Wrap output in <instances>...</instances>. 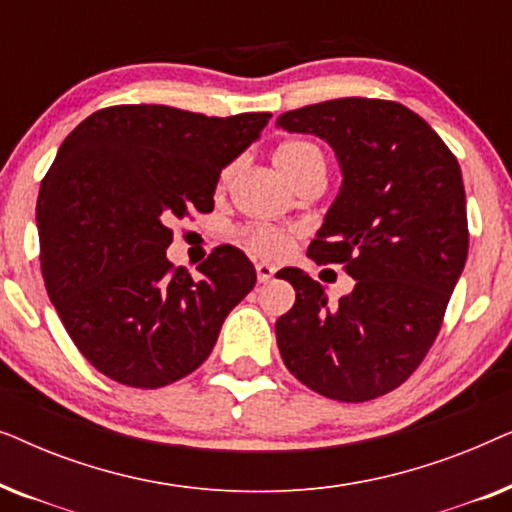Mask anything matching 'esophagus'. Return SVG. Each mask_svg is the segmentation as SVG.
I'll list each match as a JSON object with an SVG mask.
<instances>
[{
	"label": "esophagus",
	"mask_w": 512,
	"mask_h": 512,
	"mask_svg": "<svg viewBox=\"0 0 512 512\" xmlns=\"http://www.w3.org/2000/svg\"><path fill=\"white\" fill-rule=\"evenodd\" d=\"M275 272H277V268L272 263H256V277L261 284L270 282V279L275 277Z\"/></svg>",
	"instance_id": "esophagus-1"
}]
</instances>
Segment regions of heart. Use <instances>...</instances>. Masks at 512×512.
I'll list each match as a JSON object with an SVG mask.
<instances>
[{
	"label": "heart",
	"instance_id": "1",
	"mask_svg": "<svg viewBox=\"0 0 512 512\" xmlns=\"http://www.w3.org/2000/svg\"><path fill=\"white\" fill-rule=\"evenodd\" d=\"M275 165L286 179L293 181L312 167H324V153L317 144L293 139L275 151ZM240 237L251 254L263 258H279L291 249V235L275 226H247L242 228Z\"/></svg>",
	"mask_w": 512,
	"mask_h": 512
}]
</instances>
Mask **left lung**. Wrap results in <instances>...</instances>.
Masks as SVG:
<instances>
[{
    "label": "left lung",
    "instance_id": "1",
    "mask_svg": "<svg viewBox=\"0 0 512 512\" xmlns=\"http://www.w3.org/2000/svg\"><path fill=\"white\" fill-rule=\"evenodd\" d=\"M277 128L326 139L338 156L340 193L307 254L356 279L331 307L319 282L286 272L296 303L275 324L284 366L333 401L389 394L424 361L466 265L457 158L422 116L389 100L310 104Z\"/></svg>",
    "mask_w": 512,
    "mask_h": 512
}]
</instances>
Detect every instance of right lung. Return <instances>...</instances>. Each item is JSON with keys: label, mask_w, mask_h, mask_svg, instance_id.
Returning a JSON list of instances; mask_svg holds the SVG:
<instances>
[{"label": "right lung", "mask_w": 512, "mask_h": 512, "mask_svg": "<svg viewBox=\"0 0 512 512\" xmlns=\"http://www.w3.org/2000/svg\"><path fill=\"white\" fill-rule=\"evenodd\" d=\"M270 118L118 104L62 142L37 200L41 275L69 338L102 375L158 389L212 354L256 270L223 244L193 279L167 261L170 226L212 212L221 170Z\"/></svg>", "instance_id": "right-lung-1"}]
</instances>
